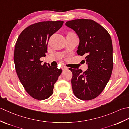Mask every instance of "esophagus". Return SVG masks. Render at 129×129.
Wrapping results in <instances>:
<instances>
[{"instance_id": "obj_1", "label": "esophagus", "mask_w": 129, "mask_h": 129, "mask_svg": "<svg viewBox=\"0 0 129 129\" xmlns=\"http://www.w3.org/2000/svg\"><path fill=\"white\" fill-rule=\"evenodd\" d=\"M61 69L62 70H66L68 69V67H67L66 66H64V65H63V66L61 67Z\"/></svg>"}]
</instances>
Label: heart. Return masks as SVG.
Segmentation results:
<instances>
[{
  "label": "heart",
  "mask_w": 129,
  "mask_h": 129,
  "mask_svg": "<svg viewBox=\"0 0 129 129\" xmlns=\"http://www.w3.org/2000/svg\"><path fill=\"white\" fill-rule=\"evenodd\" d=\"M74 34V33H73V32H69L67 34Z\"/></svg>",
  "instance_id": "obj_1"
}]
</instances>
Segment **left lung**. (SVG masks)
Returning <instances> with one entry per match:
<instances>
[{"mask_svg":"<svg viewBox=\"0 0 129 129\" xmlns=\"http://www.w3.org/2000/svg\"><path fill=\"white\" fill-rule=\"evenodd\" d=\"M79 36L77 53L84 56L87 70L70 69L74 94L79 99L96 98L108 84L113 68V44L110 34L102 26L91 19H80L65 24Z\"/></svg>","mask_w":129,"mask_h":129,"instance_id":"obj_1","label":"left lung"}]
</instances>
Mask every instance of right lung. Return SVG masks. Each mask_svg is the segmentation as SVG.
Masks as SVG:
<instances>
[{
  "label": "right lung",
  "mask_w": 129,
  "mask_h": 129,
  "mask_svg": "<svg viewBox=\"0 0 129 129\" xmlns=\"http://www.w3.org/2000/svg\"><path fill=\"white\" fill-rule=\"evenodd\" d=\"M63 21H41L25 28L15 44L14 61L16 74L26 91L37 100H44L53 94L54 85L62 73L40 59L47 53L49 39L61 28Z\"/></svg>",
  "instance_id": "obj_1"
}]
</instances>
